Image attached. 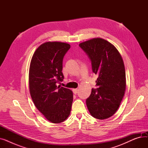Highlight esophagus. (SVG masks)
<instances>
[{"mask_svg":"<svg viewBox=\"0 0 148 148\" xmlns=\"http://www.w3.org/2000/svg\"><path fill=\"white\" fill-rule=\"evenodd\" d=\"M73 93L74 94H77V92H78V89H73Z\"/></svg>","mask_w":148,"mask_h":148,"instance_id":"esophagus-1","label":"esophagus"}]
</instances>
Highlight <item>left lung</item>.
I'll return each mask as SVG.
<instances>
[{
  "label": "left lung",
  "mask_w": 148,
  "mask_h": 148,
  "mask_svg": "<svg viewBox=\"0 0 148 148\" xmlns=\"http://www.w3.org/2000/svg\"><path fill=\"white\" fill-rule=\"evenodd\" d=\"M79 46L91 60L92 71L98 77V88L92 89L86 99L90 114L106 119L117 111L126 89L125 69L121 54L115 47L101 38L81 42Z\"/></svg>",
  "instance_id": "8db88e82"
}]
</instances>
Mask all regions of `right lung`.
I'll list each match as a JSON object with an SVG mask.
<instances>
[{
	"mask_svg": "<svg viewBox=\"0 0 148 148\" xmlns=\"http://www.w3.org/2000/svg\"><path fill=\"white\" fill-rule=\"evenodd\" d=\"M70 47L65 42H44L35 50L30 64L29 84L31 98L37 109L54 123L64 122L71 112L72 90L57 86V83L64 79L62 62Z\"/></svg>",
	"mask_w": 148,
	"mask_h": 148,
	"instance_id": "right-lung-1",
	"label": "right lung"
}]
</instances>
